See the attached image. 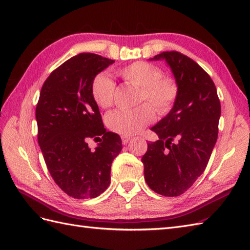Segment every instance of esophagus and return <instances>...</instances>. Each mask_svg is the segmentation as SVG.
<instances>
[{"label": "esophagus", "mask_w": 250, "mask_h": 250, "mask_svg": "<svg viewBox=\"0 0 250 250\" xmlns=\"http://www.w3.org/2000/svg\"><path fill=\"white\" fill-rule=\"evenodd\" d=\"M131 140L130 136H125V135H121V141H122V144L126 145L129 143V141Z\"/></svg>", "instance_id": "34e87169"}]
</instances>
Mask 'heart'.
Returning a JSON list of instances; mask_svg holds the SVG:
<instances>
[{"label": "heart", "mask_w": 250, "mask_h": 250, "mask_svg": "<svg viewBox=\"0 0 250 250\" xmlns=\"http://www.w3.org/2000/svg\"><path fill=\"white\" fill-rule=\"evenodd\" d=\"M116 74L125 84L139 88L134 109H118L106 116V125L115 133L134 135L155 120L156 111L167 115L176 103L179 88L174 78L163 76L161 68L149 62L136 61L120 67ZM91 95L99 107L108 108L114 103L116 83L107 74L100 73L91 82Z\"/></svg>", "instance_id": "obj_1"}]
</instances>
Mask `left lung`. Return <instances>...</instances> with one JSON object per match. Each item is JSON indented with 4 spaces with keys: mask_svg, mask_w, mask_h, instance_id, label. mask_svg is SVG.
I'll use <instances>...</instances> for the list:
<instances>
[{
    "mask_svg": "<svg viewBox=\"0 0 250 250\" xmlns=\"http://www.w3.org/2000/svg\"><path fill=\"white\" fill-rule=\"evenodd\" d=\"M151 60H166L178 83L172 110L153 125L159 140L148 143L142 158L147 185L164 196L183 194L209 161L218 137L220 101L214 82L198 63L178 51H164Z\"/></svg>",
    "mask_w": 250,
    "mask_h": 250,
    "instance_id": "left-lung-1",
    "label": "left lung"
}]
</instances>
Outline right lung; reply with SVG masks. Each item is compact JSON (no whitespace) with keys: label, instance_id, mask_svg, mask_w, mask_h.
Returning a JSON list of instances; mask_svg holds the SVG:
<instances>
[{"label":"right lung","instance_id":"add662e5","mask_svg":"<svg viewBox=\"0 0 250 250\" xmlns=\"http://www.w3.org/2000/svg\"><path fill=\"white\" fill-rule=\"evenodd\" d=\"M115 61L83 52L57 67L42 87L35 116L37 140L55 183L74 199H93L107 189L111 162L122 149L106 131L91 95L95 75ZM89 138L100 141L94 151Z\"/></svg>","mask_w":250,"mask_h":250}]
</instances>
